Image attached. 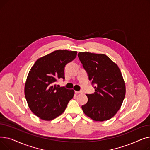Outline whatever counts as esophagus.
<instances>
[{
    "mask_svg": "<svg viewBox=\"0 0 150 150\" xmlns=\"http://www.w3.org/2000/svg\"><path fill=\"white\" fill-rule=\"evenodd\" d=\"M75 92L76 93H82L83 92L82 91H75Z\"/></svg>",
    "mask_w": 150,
    "mask_h": 150,
    "instance_id": "esophagus-1",
    "label": "esophagus"
}]
</instances>
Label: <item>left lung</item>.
I'll return each instance as SVG.
<instances>
[{
	"label": "left lung",
	"mask_w": 150,
	"mask_h": 150,
	"mask_svg": "<svg viewBox=\"0 0 150 150\" xmlns=\"http://www.w3.org/2000/svg\"><path fill=\"white\" fill-rule=\"evenodd\" d=\"M78 57L87 72L95 92L86 94L88 101L81 106L84 113L95 121L113 117L120 108L126 88L120 70L104 54L80 52Z\"/></svg>",
	"instance_id": "1"
}]
</instances>
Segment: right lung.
Segmentation results:
<instances>
[{"label": "right lung", "instance_id": "add662e5", "mask_svg": "<svg viewBox=\"0 0 150 150\" xmlns=\"http://www.w3.org/2000/svg\"><path fill=\"white\" fill-rule=\"evenodd\" d=\"M77 52L59 50L38 59L31 68L25 84L28 105L36 116L52 120L62 114L74 91L57 86L59 78L64 80V68L76 57Z\"/></svg>", "mask_w": 150, "mask_h": 150}]
</instances>
